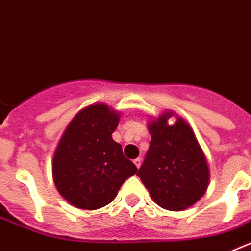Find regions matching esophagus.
Returning <instances> with one entry per match:
<instances>
[{
    "instance_id": "1",
    "label": "esophagus",
    "mask_w": 251,
    "mask_h": 251,
    "mask_svg": "<svg viewBox=\"0 0 251 251\" xmlns=\"http://www.w3.org/2000/svg\"><path fill=\"white\" fill-rule=\"evenodd\" d=\"M133 163H134V165H136V167H137V168H139V167H141L142 159H141V158H136V159H134V161H133Z\"/></svg>"
}]
</instances>
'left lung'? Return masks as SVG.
Returning a JSON list of instances; mask_svg holds the SVG:
<instances>
[{"label": "left lung", "mask_w": 251, "mask_h": 251, "mask_svg": "<svg viewBox=\"0 0 251 251\" xmlns=\"http://www.w3.org/2000/svg\"><path fill=\"white\" fill-rule=\"evenodd\" d=\"M176 117L174 125L168 119ZM150 150L137 176L153 201L170 211L186 210L205 195L210 181L206 156L190 124L174 112L148 122Z\"/></svg>", "instance_id": "obj_1"}]
</instances>
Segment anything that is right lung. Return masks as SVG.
<instances>
[{"mask_svg": "<svg viewBox=\"0 0 251 251\" xmlns=\"http://www.w3.org/2000/svg\"><path fill=\"white\" fill-rule=\"evenodd\" d=\"M119 118L118 110L106 104H90L75 114L57 143L52 178L59 194L75 207H104L138 171L112 138Z\"/></svg>", "mask_w": 251, "mask_h": 251, "instance_id": "right-lung-1", "label": "right lung"}]
</instances>
